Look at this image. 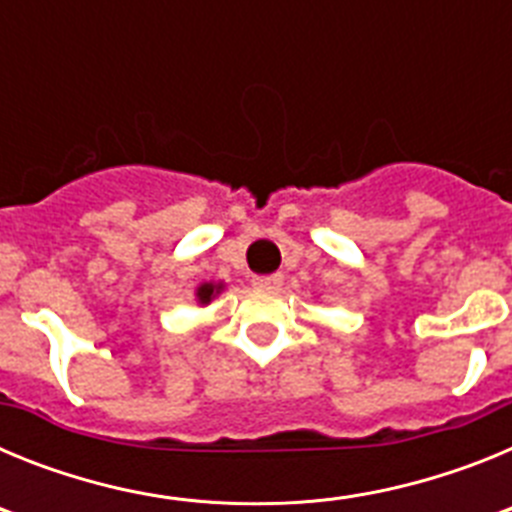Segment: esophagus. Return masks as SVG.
<instances>
[{
  "label": "esophagus",
  "instance_id": "obj_1",
  "mask_svg": "<svg viewBox=\"0 0 512 512\" xmlns=\"http://www.w3.org/2000/svg\"><path fill=\"white\" fill-rule=\"evenodd\" d=\"M284 277L282 274H269V277H256L253 279V287L256 289H266V292H277L282 287Z\"/></svg>",
  "mask_w": 512,
  "mask_h": 512
}]
</instances>
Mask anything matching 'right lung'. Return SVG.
Returning <instances> with one entry per match:
<instances>
[{
  "label": "right lung",
  "instance_id": "add662e5",
  "mask_svg": "<svg viewBox=\"0 0 512 512\" xmlns=\"http://www.w3.org/2000/svg\"><path fill=\"white\" fill-rule=\"evenodd\" d=\"M220 289H223V284H200V287H197V302H200V305H210L212 297L220 295Z\"/></svg>",
  "mask_w": 512,
  "mask_h": 512
}]
</instances>
